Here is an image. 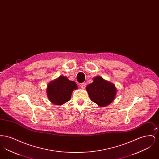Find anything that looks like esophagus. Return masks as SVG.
<instances>
[{
  "mask_svg": "<svg viewBox=\"0 0 159 159\" xmlns=\"http://www.w3.org/2000/svg\"><path fill=\"white\" fill-rule=\"evenodd\" d=\"M80 88H81L82 89H84V88L86 87V83H81V84H80Z\"/></svg>",
  "mask_w": 159,
  "mask_h": 159,
  "instance_id": "34e87169",
  "label": "esophagus"
}]
</instances>
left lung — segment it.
<instances>
[{"instance_id": "obj_1", "label": "left lung", "mask_w": 159, "mask_h": 159, "mask_svg": "<svg viewBox=\"0 0 159 159\" xmlns=\"http://www.w3.org/2000/svg\"><path fill=\"white\" fill-rule=\"evenodd\" d=\"M93 80L86 88L91 101L99 107H106L111 103L117 92L115 85L100 76L93 78Z\"/></svg>"}]
</instances>
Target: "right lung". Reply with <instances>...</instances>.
<instances>
[{
	"label": "right lung",
	"mask_w": 159,
	"mask_h": 159,
	"mask_svg": "<svg viewBox=\"0 0 159 159\" xmlns=\"http://www.w3.org/2000/svg\"><path fill=\"white\" fill-rule=\"evenodd\" d=\"M77 89V85L75 82L61 76L48 84L46 93L52 103L60 106L68 102L71 97L72 92Z\"/></svg>",
	"instance_id": "1"
}]
</instances>
